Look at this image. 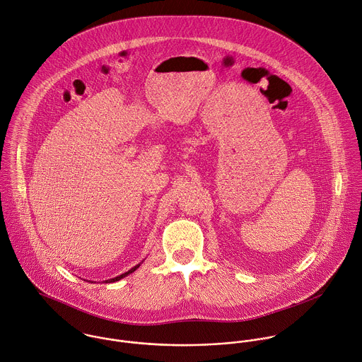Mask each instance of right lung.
Returning <instances> with one entry per match:
<instances>
[{
	"mask_svg": "<svg viewBox=\"0 0 362 362\" xmlns=\"http://www.w3.org/2000/svg\"><path fill=\"white\" fill-rule=\"evenodd\" d=\"M136 268H139V265H136V267H134V268H132V269H129V271H128V272H125V274H122V275H119V276H117V278H112V279H108V281H105V282H108V284H110V282H117V281H119V279H122V278H124V276H127V275H129V274H132V272H134V271H135V269H136Z\"/></svg>",
	"mask_w": 362,
	"mask_h": 362,
	"instance_id": "1",
	"label": "right lung"
}]
</instances>
